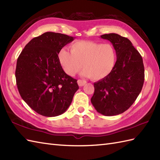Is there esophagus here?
I'll return each mask as SVG.
<instances>
[{
    "instance_id": "esophagus-1",
    "label": "esophagus",
    "mask_w": 160,
    "mask_h": 160,
    "mask_svg": "<svg viewBox=\"0 0 160 160\" xmlns=\"http://www.w3.org/2000/svg\"><path fill=\"white\" fill-rule=\"evenodd\" d=\"M78 85L80 87H82L84 86V85L87 83V82L85 80H78Z\"/></svg>"
}]
</instances>
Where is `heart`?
Segmentation results:
<instances>
[{
	"instance_id": "obj_1",
	"label": "heart",
	"mask_w": 160,
	"mask_h": 160,
	"mask_svg": "<svg viewBox=\"0 0 160 160\" xmlns=\"http://www.w3.org/2000/svg\"><path fill=\"white\" fill-rule=\"evenodd\" d=\"M69 48L70 52L61 48L57 55L67 75L74 76L82 68L83 76L89 77L92 80H99L112 71L116 52L112 44L81 40L73 43Z\"/></svg>"
}]
</instances>
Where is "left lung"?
Instances as JSON below:
<instances>
[{"label":"left lung","mask_w":160,"mask_h":160,"mask_svg":"<svg viewBox=\"0 0 160 160\" xmlns=\"http://www.w3.org/2000/svg\"><path fill=\"white\" fill-rule=\"evenodd\" d=\"M112 43L117 61L112 71L94 83L91 103L95 110L105 116L124 112L136 101L144 80L142 58L128 38L116 33L101 35Z\"/></svg>","instance_id":"1"}]
</instances>
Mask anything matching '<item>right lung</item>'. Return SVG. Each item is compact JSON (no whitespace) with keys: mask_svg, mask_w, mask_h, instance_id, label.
<instances>
[{"mask_svg":"<svg viewBox=\"0 0 160 160\" xmlns=\"http://www.w3.org/2000/svg\"><path fill=\"white\" fill-rule=\"evenodd\" d=\"M73 38L46 32L32 39L18 58L16 84L22 99L44 117L65 112L79 88L77 80L63 71L58 52Z\"/></svg>","mask_w":160,"mask_h":160,"instance_id":"obj_1","label":"right lung"}]
</instances>
